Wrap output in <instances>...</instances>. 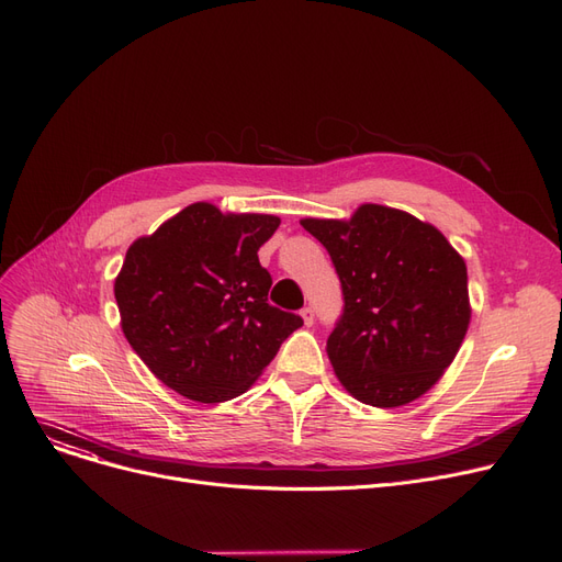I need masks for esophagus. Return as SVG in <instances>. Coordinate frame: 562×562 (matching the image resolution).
I'll return each mask as SVG.
<instances>
[{
	"label": "esophagus",
	"mask_w": 562,
	"mask_h": 562,
	"mask_svg": "<svg viewBox=\"0 0 562 562\" xmlns=\"http://www.w3.org/2000/svg\"><path fill=\"white\" fill-rule=\"evenodd\" d=\"M301 317H303L305 326H313L315 324V310L313 307H303L301 310Z\"/></svg>",
	"instance_id": "1"
}]
</instances>
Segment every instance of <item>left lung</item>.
<instances>
[{"label": "left lung", "mask_w": 562, "mask_h": 562, "mask_svg": "<svg viewBox=\"0 0 562 562\" xmlns=\"http://www.w3.org/2000/svg\"><path fill=\"white\" fill-rule=\"evenodd\" d=\"M330 255L345 307L326 351L340 384L401 407L438 384L470 324L463 257L428 222L378 203L349 220H301Z\"/></svg>", "instance_id": "8db88e82"}]
</instances>
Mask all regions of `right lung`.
I'll return each mask as SVG.
<instances>
[{
	"instance_id": "obj_1",
	"label": "right lung",
	"mask_w": 562,
	"mask_h": 562,
	"mask_svg": "<svg viewBox=\"0 0 562 562\" xmlns=\"http://www.w3.org/2000/svg\"><path fill=\"white\" fill-rule=\"evenodd\" d=\"M280 217L192 203L136 238L115 278L124 338L153 375L196 403L232 401L303 326L268 303L259 247Z\"/></svg>"
}]
</instances>
